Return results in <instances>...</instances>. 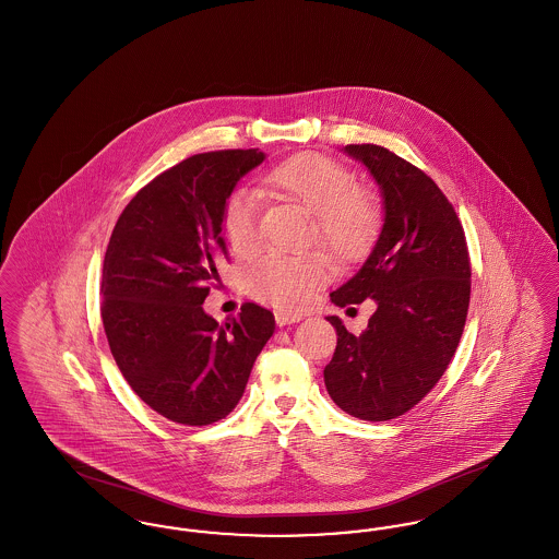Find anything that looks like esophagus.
Returning a JSON list of instances; mask_svg holds the SVG:
<instances>
[{"label":"esophagus","mask_w":559,"mask_h":559,"mask_svg":"<svg viewBox=\"0 0 559 559\" xmlns=\"http://www.w3.org/2000/svg\"><path fill=\"white\" fill-rule=\"evenodd\" d=\"M274 319H276L278 326H285V324L299 322L304 317H301V314H293V312H287V310H276V312H274Z\"/></svg>","instance_id":"esophagus-1"}]
</instances>
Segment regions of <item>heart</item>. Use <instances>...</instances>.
<instances>
[{
	"instance_id": "obj_1",
	"label": "heart",
	"mask_w": 559,
	"mask_h": 559,
	"mask_svg": "<svg viewBox=\"0 0 559 559\" xmlns=\"http://www.w3.org/2000/svg\"><path fill=\"white\" fill-rule=\"evenodd\" d=\"M267 187L314 213L312 240L337 262H358L371 251L381 228V207L371 192L356 188L354 174L337 160L304 155L267 171ZM260 197L251 188H235L222 210V230L237 255H249L260 242ZM326 253H267L245 272L253 297L283 310L304 308L312 293L331 278Z\"/></svg>"
}]
</instances>
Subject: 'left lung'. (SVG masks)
<instances>
[{"mask_svg":"<svg viewBox=\"0 0 559 559\" xmlns=\"http://www.w3.org/2000/svg\"><path fill=\"white\" fill-rule=\"evenodd\" d=\"M383 199V226L362 267L331 293L340 308L372 299L369 326L354 335L326 317L337 347L324 367L333 402L362 421L411 411L444 374L469 308L472 266L449 199L419 167L377 144H347Z\"/></svg>","mask_w":559,"mask_h":559,"instance_id":"obj_1","label":"left lung"}]
</instances>
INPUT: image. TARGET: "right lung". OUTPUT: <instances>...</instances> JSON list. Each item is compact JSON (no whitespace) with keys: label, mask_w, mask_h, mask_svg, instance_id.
I'll return each instance as SVG.
<instances>
[{"label":"right lung","mask_w":559,"mask_h":559,"mask_svg":"<svg viewBox=\"0 0 559 559\" xmlns=\"http://www.w3.org/2000/svg\"><path fill=\"white\" fill-rule=\"evenodd\" d=\"M264 159L260 148L188 157L138 190L108 240L100 312L110 354L174 424L224 419L274 333V314L258 304L224 324L203 310L226 255L224 201Z\"/></svg>","instance_id":"add662e5"}]
</instances>
